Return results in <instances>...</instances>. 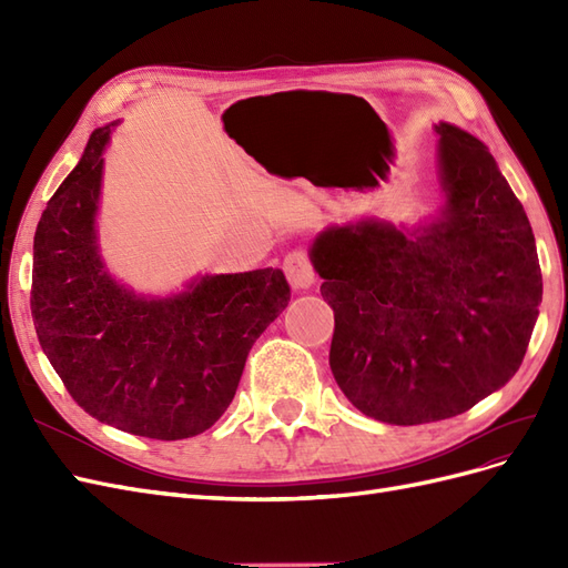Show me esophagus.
Wrapping results in <instances>:
<instances>
[{"instance_id":"esophagus-1","label":"esophagus","mask_w":568,"mask_h":568,"mask_svg":"<svg viewBox=\"0 0 568 568\" xmlns=\"http://www.w3.org/2000/svg\"><path fill=\"white\" fill-rule=\"evenodd\" d=\"M284 272L294 288H311L315 284V267L303 251H294L284 257Z\"/></svg>"}]
</instances>
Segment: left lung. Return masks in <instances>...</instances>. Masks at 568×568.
<instances>
[{
	"label": "left lung",
	"mask_w": 568,
	"mask_h": 568,
	"mask_svg": "<svg viewBox=\"0 0 568 568\" xmlns=\"http://www.w3.org/2000/svg\"><path fill=\"white\" fill-rule=\"evenodd\" d=\"M436 132V222L363 220L311 248L334 311V379L363 415L398 426L462 415L503 388L542 301L530 222L490 151L455 125Z\"/></svg>",
	"instance_id": "obj_1"
}]
</instances>
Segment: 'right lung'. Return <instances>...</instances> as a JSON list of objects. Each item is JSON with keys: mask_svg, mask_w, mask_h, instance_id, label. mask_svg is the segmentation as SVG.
<instances>
[{"mask_svg": "<svg viewBox=\"0 0 568 568\" xmlns=\"http://www.w3.org/2000/svg\"><path fill=\"white\" fill-rule=\"evenodd\" d=\"M88 149L38 222L30 311L65 390L94 419L156 440L211 428L234 398L248 351L291 301L282 270L205 274L170 298L118 284L99 255L104 149Z\"/></svg>", "mask_w": 568, "mask_h": 568, "instance_id": "obj_1", "label": "right lung"}]
</instances>
